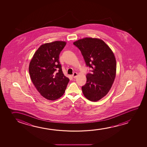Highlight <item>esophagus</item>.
Instances as JSON below:
<instances>
[{"instance_id":"1","label":"esophagus","mask_w":147,"mask_h":147,"mask_svg":"<svg viewBox=\"0 0 147 147\" xmlns=\"http://www.w3.org/2000/svg\"><path fill=\"white\" fill-rule=\"evenodd\" d=\"M77 76V73H74L72 75V77L74 78H76Z\"/></svg>"}]
</instances>
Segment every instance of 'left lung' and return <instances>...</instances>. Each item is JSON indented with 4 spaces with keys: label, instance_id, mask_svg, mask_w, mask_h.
I'll return each instance as SVG.
<instances>
[{
    "label": "left lung",
    "instance_id": "8db88e82",
    "mask_svg": "<svg viewBox=\"0 0 147 147\" xmlns=\"http://www.w3.org/2000/svg\"><path fill=\"white\" fill-rule=\"evenodd\" d=\"M80 50L91 73L86 74V84L82 86L87 99L97 101L108 93L116 75L117 63L110 48L102 40L86 38L73 42Z\"/></svg>",
    "mask_w": 147,
    "mask_h": 147
}]
</instances>
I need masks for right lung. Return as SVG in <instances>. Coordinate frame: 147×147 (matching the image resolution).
Returning a JSON list of instances; mask_svg holds the SVG:
<instances>
[{"label":"right lung","instance_id":"right-lung-1","mask_svg":"<svg viewBox=\"0 0 147 147\" xmlns=\"http://www.w3.org/2000/svg\"><path fill=\"white\" fill-rule=\"evenodd\" d=\"M66 42L55 41L41 45L29 65L30 78L45 98L55 100L64 94L69 79L63 73L59 58Z\"/></svg>","mask_w":147,"mask_h":147}]
</instances>
